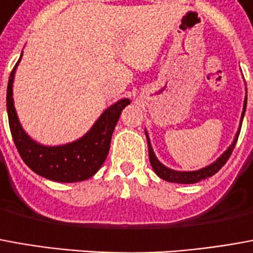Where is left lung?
Segmentation results:
<instances>
[{
    "instance_id": "obj_1",
    "label": "left lung",
    "mask_w": 253,
    "mask_h": 253,
    "mask_svg": "<svg viewBox=\"0 0 253 253\" xmlns=\"http://www.w3.org/2000/svg\"><path fill=\"white\" fill-rule=\"evenodd\" d=\"M245 109H247V84H245V98H244L243 114H241V118H240V126H238L237 132H236V135H234V138H233V142L227 146V149H226L215 162H212L211 164H208V166H206V167H203V169H194V171H178V169H169V167H167V166H164V164L157 159L156 155H155V152H153V148H152L151 144V138H149V134H148L146 128H145V135H146V141H148V151H149V162H151L152 169L156 172V175L167 182L185 183V185H188V183H197V182L203 181V179H206V178H210V176L215 175L219 169L225 166V163L227 162V159L230 157L231 152L234 149V146H236L238 135H240V130H241V125H243Z\"/></svg>"
}]
</instances>
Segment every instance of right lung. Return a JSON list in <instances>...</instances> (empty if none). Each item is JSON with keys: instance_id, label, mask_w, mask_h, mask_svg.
Wrapping results in <instances>:
<instances>
[{"instance_id": "1", "label": "right lung", "mask_w": 253, "mask_h": 253, "mask_svg": "<svg viewBox=\"0 0 253 253\" xmlns=\"http://www.w3.org/2000/svg\"><path fill=\"white\" fill-rule=\"evenodd\" d=\"M22 56L10 72L6 90V111L12 138L23 162L35 174L50 181L71 183L89 179L101 169L108 156L115 126L130 100L122 98L108 107L81 138L61 145L40 144L23 128L13 101V81Z\"/></svg>"}]
</instances>
